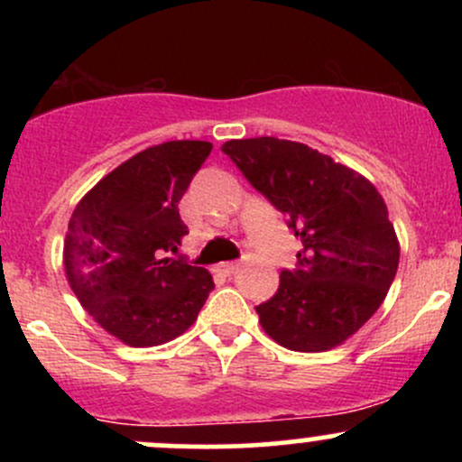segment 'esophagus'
Here are the masks:
<instances>
[{
	"label": "esophagus",
	"instance_id": "esophagus-1",
	"mask_svg": "<svg viewBox=\"0 0 462 462\" xmlns=\"http://www.w3.org/2000/svg\"><path fill=\"white\" fill-rule=\"evenodd\" d=\"M219 269L221 272H224L226 275H232L238 269V263H221L219 264Z\"/></svg>",
	"mask_w": 462,
	"mask_h": 462
}]
</instances>
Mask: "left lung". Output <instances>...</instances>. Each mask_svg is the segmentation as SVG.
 <instances>
[{
  "mask_svg": "<svg viewBox=\"0 0 462 462\" xmlns=\"http://www.w3.org/2000/svg\"><path fill=\"white\" fill-rule=\"evenodd\" d=\"M221 152L300 238L272 300L256 306L264 332L293 352H326L380 309L400 245L383 195L346 164L273 136L227 141Z\"/></svg>",
  "mask_w": 462,
  "mask_h": 462,
  "instance_id": "1",
  "label": "left lung"
}]
</instances>
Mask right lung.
Returning a JSON list of instances; mask_svg holds the SVG:
<instances>
[{"instance_id": "right-lung-1", "label": "right lung", "mask_w": 462, "mask_h": 462, "mask_svg": "<svg viewBox=\"0 0 462 462\" xmlns=\"http://www.w3.org/2000/svg\"><path fill=\"white\" fill-rule=\"evenodd\" d=\"M210 150L206 141H169L136 153L99 180L69 221V284L84 310L132 347L189 330L215 289L204 267L171 256L189 235L178 204Z\"/></svg>"}]
</instances>
